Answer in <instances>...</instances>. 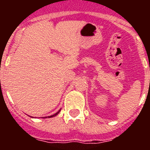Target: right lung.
<instances>
[{"label": "right lung", "mask_w": 150, "mask_h": 150, "mask_svg": "<svg viewBox=\"0 0 150 150\" xmlns=\"http://www.w3.org/2000/svg\"><path fill=\"white\" fill-rule=\"evenodd\" d=\"M60 111H61V110H59L58 111V112H57L56 113H55V114L52 115V116H48V117H42V118H52V117H54V116H57V115L59 114V112H60ZM30 117H31V116H30ZM32 118H33V117H32Z\"/></svg>", "instance_id": "right-lung-1"}]
</instances>
